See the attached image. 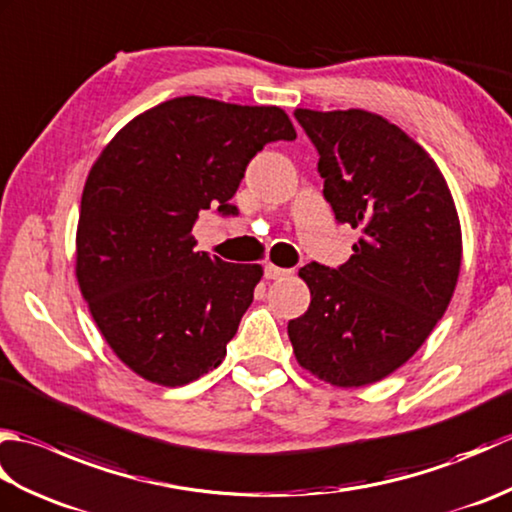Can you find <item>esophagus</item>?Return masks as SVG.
<instances>
[{
    "label": "esophagus",
    "instance_id": "esophagus-1",
    "mask_svg": "<svg viewBox=\"0 0 512 512\" xmlns=\"http://www.w3.org/2000/svg\"><path fill=\"white\" fill-rule=\"evenodd\" d=\"M264 275H266L268 279H279V277H288L290 270H288V268H279V266H275V264H266V266H264Z\"/></svg>",
    "mask_w": 512,
    "mask_h": 512
}]
</instances>
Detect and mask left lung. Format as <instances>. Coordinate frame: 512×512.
Here are the masks:
<instances>
[{"instance_id":"left-lung-1","label":"left lung","mask_w":512,"mask_h":512,"mask_svg":"<svg viewBox=\"0 0 512 512\" xmlns=\"http://www.w3.org/2000/svg\"><path fill=\"white\" fill-rule=\"evenodd\" d=\"M336 220L361 228L341 268L308 264L310 308L288 323L297 363L334 387L383 380L447 312L462 264L458 209L416 140L365 110H295Z\"/></svg>"}]
</instances>
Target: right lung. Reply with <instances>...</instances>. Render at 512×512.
<instances>
[{
  "instance_id": "add662e5",
  "label": "right lung",
  "mask_w": 512,
  "mask_h": 512,
  "mask_svg": "<svg viewBox=\"0 0 512 512\" xmlns=\"http://www.w3.org/2000/svg\"><path fill=\"white\" fill-rule=\"evenodd\" d=\"M277 105L178 96L132 118L92 165L76 226V281L96 328L140 378L182 387L226 356L259 264L195 250L198 213L228 204L246 165L295 140Z\"/></svg>"
}]
</instances>
